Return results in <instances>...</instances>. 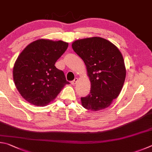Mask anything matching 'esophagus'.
Masks as SVG:
<instances>
[{"mask_svg":"<svg viewBox=\"0 0 152 152\" xmlns=\"http://www.w3.org/2000/svg\"><path fill=\"white\" fill-rule=\"evenodd\" d=\"M77 81H78L77 78H75L74 80L71 81V84L72 85H75L77 83Z\"/></svg>","mask_w":152,"mask_h":152,"instance_id":"1","label":"esophagus"}]
</instances>
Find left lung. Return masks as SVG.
<instances>
[{
	"instance_id": "8db88e82",
	"label": "left lung",
	"mask_w": 152,
	"mask_h": 152,
	"mask_svg": "<svg viewBox=\"0 0 152 152\" xmlns=\"http://www.w3.org/2000/svg\"><path fill=\"white\" fill-rule=\"evenodd\" d=\"M72 47L84 61L91 81L90 94L81 98L82 105L92 111L107 108L120 94L126 79L121 52L111 42L97 37L77 40Z\"/></svg>"
}]
</instances>
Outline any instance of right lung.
Segmentation results:
<instances>
[{"label": "right lung", "mask_w": 152, "mask_h": 152, "mask_svg": "<svg viewBox=\"0 0 152 152\" xmlns=\"http://www.w3.org/2000/svg\"><path fill=\"white\" fill-rule=\"evenodd\" d=\"M67 47L62 41L39 39L20 53L13 67V79L21 96L31 104L48 105L69 83L63 71L55 66Z\"/></svg>", "instance_id": "1"}]
</instances>
